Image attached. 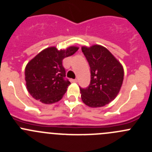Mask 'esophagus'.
Masks as SVG:
<instances>
[{"mask_svg": "<svg viewBox=\"0 0 152 152\" xmlns=\"http://www.w3.org/2000/svg\"><path fill=\"white\" fill-rule=\"evenodd\" d=\"M70 81L72 82V83H76V82L77 81V79H71Z\"/></svg>", "mask_w": 152, "mask_h": 152, "instance_id": "obj_1", "label": "esophagus"}]
</instances>
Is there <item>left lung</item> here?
I'll use <instances>...</instances> for the list:
<instances>
[{
  "label": "left lung",
  "mask_w": 152,
  "mask_h": 152,
  "mask_svg": "<svg viewBox=\"0 0 152 152\" xmlns=\"http://www.w3.org/2000/svg\"><path fill=\"white\" fill-rule=\"evenodd\" d=\"M90 67L91 80L86 88L80 87L82 101L91 107L105 106L115 99L124 78L121 63L103 46L82 47Z\"/></svg>",
  "instance_id": "left-lung-1"
}]
</instances>
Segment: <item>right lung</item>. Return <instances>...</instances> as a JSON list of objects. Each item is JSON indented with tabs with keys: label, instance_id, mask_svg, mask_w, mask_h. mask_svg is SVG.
<instances>
[{
	"label": "right lung",
	"instance_id": "add662e5",
	"mask_svg": "<svg viewBox=\"0 0 152 152\" xmlns=\"http://www.w3.org/2000/svg\"><path fill=\"white\" fill-rule=\"evenodd\" d=\"M77 47L58 50L45 49L32 59L25 68V80L29 93L44 104H53L63 98L71 83L66 78L63 60L73 55Z\"/></svg>",
	"mask_w": 152,
	"mask_h": 152
}]
</instances>
